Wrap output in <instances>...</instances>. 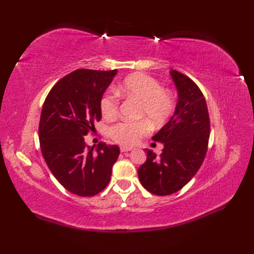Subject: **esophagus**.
<instances>
[{"label": "esophagus", "mask_w": 254, "mask_h": 254, "mask_svg": "<svg viewBox=\"0 0 254 254\" xmlns=\"http://www.w3.org/2000/svg\"><path fill=\"white\" fill-rule=\"evenodd\" d=\"M120 149H121V152H127V151L131 150L132 147H127V146H121Z\"/></svg>", "instance_id": "obj_1"}]
</instances>
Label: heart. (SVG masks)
<instances>
[{
	"mask_svg": "<svg viewBox=\"0 0 254 254\" xmlns=\"http://www.w3.org/2000/svg\"><path fill=\"white\" fill-rule=\"evenodd\" d=\"M115 91L121 96L139 102L136 117L142 119L120 122L110 127V137L121 145H134L151 131L149 121L152 125L161 126L175 111L173 94L162 89L160 82L147 74L135 73L127 76L115 87ZM116 94L114 91H108L101 98L99 107L105 119H113L119 114L120 97Z\"/></svg>",
	"mask_w": 254,
	"mask_h": 254,
	"instance_id": "1",
	"label": "heart"
}]
</instances>
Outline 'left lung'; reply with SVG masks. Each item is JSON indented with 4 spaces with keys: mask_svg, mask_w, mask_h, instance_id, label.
<instances>
[{
    "mask_svg": "<svg viewBox=\"0 0 254 254\" xmlns=\"http://www.w3.org/2000/svg\"><path fill=\"white\" fill-rule=\"evenodd\" d=\"M179 99L171 120L152 136L164 144L160 157L149 149L146 162L137 170L142 186L158 196L181 190L200 168L207 151L210 118L204 96L187 75L171 72Z\"/></svg>",
    "mask_w": 254,
    "mask_h": 254,
    "instance_id": "left-lung-1",
    "label": "left lung"
}]
</instances>
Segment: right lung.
I'll list each match as a JSON object with an SVG mask.
<instances>
[{
	"label": "right lung",
	"mask_w": 254,
	"mask_h": 254,
	"mask_svg": "<svg viewBox=\"0 0 254 254\" xmlns=\"http://www.w3.org/2000/svg\"><path fill=\"white\" fill-rule=\"evenodd\" d=\"M118 70L79 68L58 80L43 103L39 122L42 156L54 177L71 193L90 197L110 181L118 145L84 143L101 121L99 102Z\"/></svg>",
	"instance_id": "obj_1"
}]
</instances>
